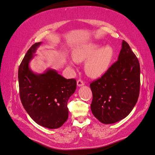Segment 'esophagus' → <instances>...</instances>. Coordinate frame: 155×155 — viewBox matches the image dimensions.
Listing matches in <instances>:
<instances>
[{
	"label": "esophagus",
	"mask_w": 155,
	"mask_h": 155,
	"mask_svg": "<svg viewBox=\"0 0 155 155\" xmlns=\"http://www.w3.org/2000/svg\"><path fill=\"white\" fill-rule=\"evenodd\" d=\"M84 84V82H83V80L79 79V80L77 81V86L78 87H82V86H83Z\"/></svg>",
	"instance_id": "obj_1"
}]
</instances>
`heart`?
I'll return each mask as SVG.
<instances>
[{
    "label": "heart",
    "mask_w": 155,
    "mask_h": 155,
    "mask_svg": "<svg viewBox=\"0 0 155 155\" xmlns=\"http://www.w3.org/2000/svg\"><path fill=\"white\" fill-rule=\"evenodd\" d=\"M101 46L98 43H90L77 47L72 52V59L76 62L86 61L84 70L88 76L93 78L104 74L110 68L114 51L110 45ZM72 65V62H70Z\"/></svg>",
    "instance_id": "1"
}]
</instances>
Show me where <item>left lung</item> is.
<instances>
[{"instance_id": "1", "label": "left lung", "mask_w": 155, "mask_h": 155, "mask_svg": "<svg viewBox=\"0 0 155 155\" xmlns=\"http://www.w3.org/2000/svg\"><path fill=\"white\" fill-rule=\"evenodd\" d=\"M140 74L137 57L123 40L117 61L101 78L90 84L93 116L105 124L116 123L128 116L138 101Z\"/></svg>"}]
</instances>
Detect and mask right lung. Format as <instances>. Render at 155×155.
<instances>
[{"label":"right lung","mask_w":155,"mask_h":155,"mask_svg":"<svg viewBox=\"0 0 155 155\" xmlns=\"http://www.w3.org/2000/svg\"><path fill=\"white\" fill-rule=\"evenodd\" d=\"M41 42L33 44L18 71L19 95L23 107L35 122L45 128L61 127L68 117V99L77 88L74 78L66 79L53 69L35 74L29 62Z\"/></svg>","instance_id":"right-lung-1"}]
</instances>
